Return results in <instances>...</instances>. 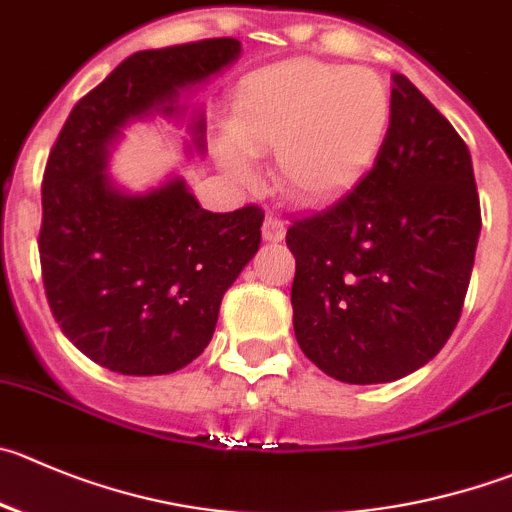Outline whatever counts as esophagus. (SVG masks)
<instances>
[{
	"label": "esophagus",
	"instance_id": "esophagus-1",
	"mask_svg": "<svg viewBox=\"0 0 512 512\" xmlns=\"http://www.w3.org/2000/svg\"><path fill=\"white\" fill-rule=\"evenodd\" d=\"M261 233H264L266 241L276 243V241H281V238L286 236V223L281 221V218L276 216V213H266L264 228H261Z\"/></svg>",
	"mask_w": 512,
	"mask_h": 512
}]
</instances>
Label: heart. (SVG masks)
I'll return each mask as SVG.
<instances>
[{
	"label": "heart",
	"instance_id": "b5f03b06",
	"mask_svg": "<svg viewBox=\"0 0 512 512\" xmlns=\"http://www.w3.org/2000/svg\"><path fill=\"white\" fill-rule=\"evenodd\" d=\"M389 92L377 72L316 60H286L256 70L233 100L231 143L221 160L253 178L246 153L274 150L276 178L309 206L347 196L369 173L389 130Z\"/></svg>",
	"mask_w": 512,
	"mask_h": 512
}]
</instances>
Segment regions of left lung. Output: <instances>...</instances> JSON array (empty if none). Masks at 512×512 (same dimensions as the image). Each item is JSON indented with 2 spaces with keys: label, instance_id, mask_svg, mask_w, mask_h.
<instances>
[{
  "label": "left lung",
  "instance_id": "left-lung-1",
  "mask_svg": "<svg viewBox=\"0 0 512 512\" xmlns=\"http://www.w3.org/2000/svg\"><path fill=\"white\" fill-rule=\"evenodd\" d=\"M392 82L372 170L286 231L296 342L347 384L402 379L445 347L483 226L465 140L405 75Z\"/></svg>",
  "mask_w": 512,
  "mask_h": 512
}]
</instances>
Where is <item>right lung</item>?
<instances>
[{"label":"right lung","mask_w":512,"mask_h":512,"mask_svg":"<svg viewBox=\"0 0 512 512\" xmlns=\"http://www.w3.org/2000/svg\"><path fill=\"white\" fill-rule=\"evenodd\" d=\"M238 55L233 37L135 52L72 107L52 145L37 241L45 294L62 334L110 372L153 377L191 364L211 342L223 294L259 251V206L211 213L183 178L133 196L105 170L120 128L183 115L180 92ZM191 133L203 153V113Z\"/></svg>","instance_id":"1"}]
</instances>
